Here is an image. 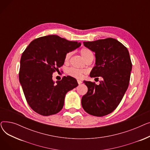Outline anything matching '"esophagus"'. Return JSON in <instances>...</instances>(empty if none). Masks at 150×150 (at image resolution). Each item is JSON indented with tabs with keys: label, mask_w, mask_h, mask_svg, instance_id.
<instances>
[{
	"label": "esophagus",
	"mask_w": 150,
	"mask_h": 150,
	"mask_svg": "<svg viewBox=\"0 0 150 150\" xmlns=\"http://www.w3.org/2000/svg\"><path fill=\"white\" fill-rule=\"evenodd\" d=\"M77 82H78V83L79 84H81V83H82V81H81V80H77Z\"/></svg>",
	"instance_id": "1"
}]
</instances>
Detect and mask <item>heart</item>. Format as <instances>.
<instances>
[{"mask_svg":"<svg viewBox=\"0 0 150 150\" xmlns=\"http://www.w3.org/2000/svg\"><path fill=\"white\" fill-rule=\"evenodd\" d=\"M80 53L81 54V56L83 57V58L86 60L88 59V58H89L90 57H93V53L91 52V50H90L86 48H83L82 49H81L80 50ZM71 55H72V52H68L65 56V61L67 62ZM84 70H81V69H78L74 67H70L69 69H67V73L69 75L72 76L74 78H78V79H80V78H81L83 76V74H84Z\"/></svg>","mask_w":150,"mask_h":150,"instance_id":"obj_1","label":"heart"}]
</instances>
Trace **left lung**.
<instances>
[{"label":"left lung","mask_w":150,"mask_h":150,"mask_svg":"<svg viewBox=\"0 0 150 150\" xmlns=\"http://www.w3.org/2000/svg\"><path fill=\"white\" fill-rule=\"evenodd\" d=\"M83 44L96 53V66L90 76L103 80L98 85L84 81L88 91L81 98V105L91 115L105 116L116 109L128 88L132 69L129 53L127 47L111 38Z\"/></svg>","instance_id":"8db88e82"}]
</instances>
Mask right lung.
Wrapping results in <instances>:
<instances>
[{"label": "right lung", "mask_w": 150, "mask_h": 150, "mask_svg": "<svg viewBox=\"0 0 150 150\" xmlns=\"http://www.w3.org/2000/svg\"><path fill=\"white\" fill-rule=\"evenodd\" d=\"M81 44L48 35L31 41L23 52L19 81L28 104L38 114L48 116L59 112L67 92L78 86L76 80L70 76L54 83L52 74L64 64L66 54Z\"/></svg>", "instance_id": "add662e5"}]
</instances>
